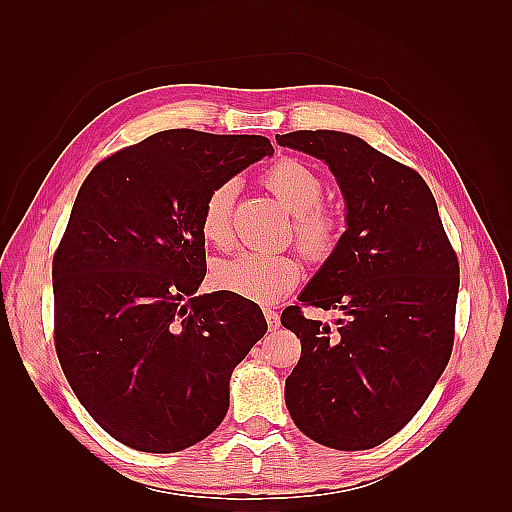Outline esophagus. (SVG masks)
I'll use <instances>...</instances> for the list:
<instances>
[{
	"instance_id": "34e87169",
	"label": "esophagus",
	"mask_w": 512,
	"mask_h": 512,
	"mask_svg": "<svg viewBox=\"0 0 512 512\" xmlns=\"http://www.w3.org/2000/svg\"><path fill=\"white\" fill-rule=\"evenodd\" d=\"M265 318L269 324V331H275L277 327H280V316H277L273 309H265Z\"/></svg>"
}]
</instances>
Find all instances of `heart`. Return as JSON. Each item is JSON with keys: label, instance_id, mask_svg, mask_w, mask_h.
I'll return each instance as SVG.
<instances>
[{"label": "heart", "instance_id": "b5f03b06", "mask_svg": "<svg viewBox=\"0 0 512 512\" xmlns=\"http://www.w3.org/2000/svg\"><path fill=\"white\" fill-rule=\"evenodd\" d=\"M262 183L277 200L294 213V237L307 258H327L342 237V218L337 211L322 205L324 181L316 170L297 160L282 158L267 168ZM237 181L226 179L205 196L200 209V232L207 243L228 250L235 241L232 235V207H235ZM303 277V265L292 254H265L247 250L235 258L220 262L213 280L247 301L271 305L297 286Z\"/></svg>", "mask_w": 512, "mask_h": 512}]
</instances>
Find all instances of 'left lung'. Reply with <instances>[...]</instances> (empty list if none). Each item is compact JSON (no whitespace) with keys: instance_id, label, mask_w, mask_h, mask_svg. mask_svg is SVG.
<instances>
[{"instance_id":"obj_1","label":"left lung","mask_w":512,"mask_h":512,"mask_svg":"<svg viewBox=\"0 0 512 512\" xmlns=\"http://www.w3.org/2000/svg\"><path fill=\"white\" fill-rule=\"evenodd\" d=\"M275 138L327 162L348 209V228L301 305L282 312L301 339L286 406L314 442L365 451L410 423L451 359L459 260L414 168L346 132ZM303 306L342 311L338 329L309 321Z\"/></svg>"}]
</instances>
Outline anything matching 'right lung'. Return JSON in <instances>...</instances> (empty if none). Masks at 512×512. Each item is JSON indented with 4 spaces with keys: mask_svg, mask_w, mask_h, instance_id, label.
<instances>
[{
    "mask_svg": "<svg viewBox=\"0 0 512 512\" xmlns=\"http://www.w3.org/2000/svg\"><path fill=\"white\" fill-rule=\"evenodd\" d=\"M256 134L164 130L104 158L53 256L55 350L91 418L143 453L218 429L230 374L267 333L262 309L207 273L200 209L215 185L271 156Z\"/></svg>",
    "mask_w": 512,
    "mask_h": 512,
    "instance_id": "obj_1",
    "label": "right lung"
}]
</instances>
